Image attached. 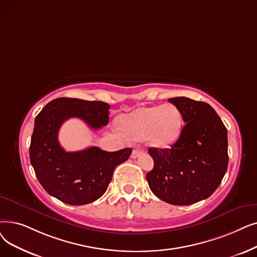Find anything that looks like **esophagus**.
Masks as SVG:
<instances>
[{
  "label": "esophagus",
  "instance_id": "1",
  "mask_svg": "<svg viewBox=\"0 0 257 257\" xmlns=\"http://www.w3.org/2000/svg\"><path fill=\"white\" fill-rule=\"evenodd\" d=\"M142 151H143V150H141V149H135V150L132 151V153H131V158H132V159H137L138 156L142 153Z\"/></svg>",
  "mask_w": 257,
  "mask_h": 257
}]
</instances>
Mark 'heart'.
Wrapping results in <instances>:
<instances>
[{"label":"heart","mask_w":257,"mask_h":257,"mask_svg":"<svg viewBox=\"0 0 257 257\" xmlns=\"http://www.w3.org/2000/svg\"><path fill=\"white\" fill-rule=\"evenodd\" d=\"M183 124L181 111L170 104L143 107L120 118L121 128L131 141L146 139L154 148H167L176 143Z\"/></svg>","instance_id":"heart-1"}]
</instances>
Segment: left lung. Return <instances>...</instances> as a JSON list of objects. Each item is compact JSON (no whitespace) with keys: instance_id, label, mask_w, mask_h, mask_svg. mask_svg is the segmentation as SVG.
Listing matches in <instances>:
<instances>
[{"instance_id":"left-lung-1","label":"left lung","mask_w":257,"mask_h":257,"mask_svg":"<svg viewBox=\"0 0 257 257\" xmlns=\"http://www.w3.org/2000/svg\"><path fill=\"white\" fill-rule=\"evenodd\" d=\"M168 101L181 111L186 124L170 149L149 148L154 167L146 178L151 191L164 202L191 205L213 193L227 171V128L205 102L185 96Z\"/></svg>"}]
</instances>
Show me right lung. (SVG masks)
<instances>
[{"mask_svg": "<svg viewBox=\"0 0 257 257\" xmlns=\"http://www.w3.org/2000/svg\"><path fill=\"white\" fill-rule=\"evenodd\" d=\"M110 106L99 101L59 97L49 102L35 119L30 163L42 187L61 202L80 206L92 203L107 190L116 166L128 160L132 149L107 152L98 147L67 152L59 143L63 122L79 117L92 129L108 124Z\"/></svg>", "mask_w": 257, "mask_h": 257, "instance_id": "right-lung-1", "label": "right lung"}]
</instances>
